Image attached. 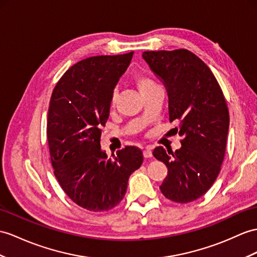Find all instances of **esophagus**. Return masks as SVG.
<instances>
[{"mask_svg": "<svg viewBox=\"0 0 257 257\" xmlns=\"http://www.w3.org/2000/svg\"><path fill=\"white\" fill-rule=\"evenodd\" d=\"M143 155H144V157H145V158L153 157V149H152V147H146L145 149H144Z\"/></svg>", "mask_w": 257, "mask_h": 257, "instance_id": "34e87169", "label": "esophagus"}]
</instances>
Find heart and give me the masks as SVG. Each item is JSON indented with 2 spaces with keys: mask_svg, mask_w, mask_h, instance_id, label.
Segmentation results:
<instances>
[{
  "mask_svg": "<svg viewBox=\"0 0 257 257\" xmlns=\"http://www.w3.org/2000/svg\"><path fill=\"white\" fill-rule=\"evenodd\" d=\"M134 83L137 88H139V90L141 91V93L145 92L148 89H152L154 87L157 86L155 81L150 77H148L147 75H137V76H135L134 78ZM114 102H115V93H113L111 98V103L114 104Z\"/></svg>",
  "mask_w": 257,
  "mask_h": 257,
  "instance_id": "1",
  "label": "heart"
}]
</instances>
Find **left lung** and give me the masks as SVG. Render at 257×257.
<instances>
[{
	"instance_id": "8db88e82",
	"label": "left lung",
	"mask_w": 257,
	"mask_h": 257,
	"mask_svg": "<svg viewBox=\"0 0 257 257\" xmlns=\"http://www.w3.org/2000/svg\"><path fill=\"white\" fill-rule=\"evenodd\" d=\"M143 59L164 83L169 120L179 122L176 130L182 137V147L174 153L154 149V157L168 168L161 193L172 202H193L220 172L229 130L226 99L209 67L189 50L145 51Z\"/></svg>"
}]
</instances>
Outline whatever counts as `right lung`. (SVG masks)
I'll use <instances>...</instances> for the list:
<instances>
[{"instance_id": "right-lung-1", "label": "right lung", "mask_w": 257, "mask_h": 257, "mask_svg": "<svg viewBox=\"0 0 257 257\" xmlns=\"http://www.w3.org/2000/svg\"><path fill=\"white\" fill-rule=\"evenodd\" d=\"M134 52L79 61L54 87L47 137L54 176L72 201L90 211L120 203L128 178L143 164L140 148L127 146L108 158L100 146L111 98Z\"/></svg>"}]
</instances>
